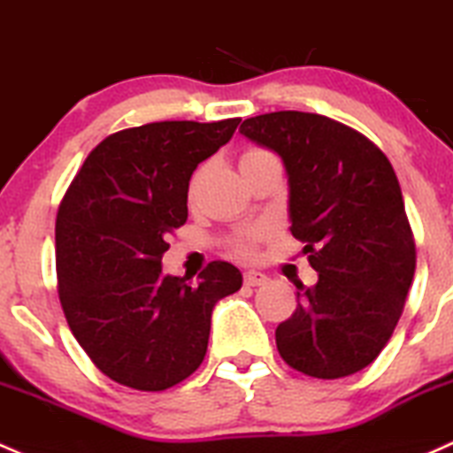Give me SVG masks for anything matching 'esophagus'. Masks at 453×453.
I'll return each mask as SVG.
<instances>
[{
	"label": "esophagus",
	"instance_id": "esophagus-1",
	"mask_svg": "<svg viewBox=\"0 0 453 453\" xmlns=\"http://www.w3.org/2000/svg\"><path fill=\"white\" fill-rule=\"evenodd\" d=\"M266 282H269V278L265 273H260V271H247L245 273L247 287H263Z\"/></svg>",
	"mask_w": 453,
	"mask_h": 453
}]
</instances>
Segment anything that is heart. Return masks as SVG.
<instances>
[{"label":"heart","mask_w":453,"mask_h":453,"mask_svg":"<svg viewBox=\"0 0 453 453\" xmlns=\"http://www.w3.org/2000/svg\"><path fill=\"white\" fill-rule=\"evenodd\" d=\"M263 156H271L266 150H260V147H251L242 154L241 163H247V160H256V158H263ZM265 236L263 227H251V230L241 232L234 241H232V250L236 251L239 256H251L256 251V245L258 241Z\"/></svg>","instance_id":"obj_1"}]
</instances>
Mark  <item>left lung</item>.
<instances>
[{"label": "left lung", "mask_w": 453, "mask_h": 453, "mask_svg": "<svg viewBox=\"0 0 453 453\" xmlns=\"http://www.w3.org/2000/svg\"><path fill=\"white\" fill-rule=\"evenodd\" d=\"M241 134L282 158L290 234L319 273L275 330L287 365L336 380L384 349L415 278L417 251L388 158L360 132L323 114L245 119Z\"/></svg>", "instance_id": "obj_1"}]
</instances>
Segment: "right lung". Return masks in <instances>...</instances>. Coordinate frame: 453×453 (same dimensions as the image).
I'll return each mask as SVG.
<instances>
[{"instance_id":"obj_1","label":"right lung","mask_w":453,"mask_h":453,"mask_svg":"<svg viewBox=\"0 0 453 453\" xmlns=\"http://www.w3.org/2000/svg\"><path fill=\"white\" fill-rule=\"evenodd\" d=\"M239 123L158 121L111 134L60 202L56 271L66 323L123 387L165 390L195 373L214 303L242 287L241 271L223 260L197 284L163 273L166 236L188 217L190 175Z\"/></svg>"}]
</instances>
